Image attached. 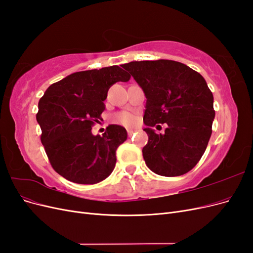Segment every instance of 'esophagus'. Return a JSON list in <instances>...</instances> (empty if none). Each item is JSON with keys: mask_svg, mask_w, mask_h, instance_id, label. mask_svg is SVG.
Wrapping results in <instances>:
<instances>
[{"mask_svg": "<svg viewBox=\"0 0 253 253\" xmlns=\"http://www.w3.org/2000/svg\"><path fill=\"white\" fill-rule=\"evenodd\" d=\"M135 134V131L134 129H127V135L131 137V136H133Z\"/></svg>", "mask_w": 253, "mask_h": 253, "instance_id": "1", "label": "esophagus"}]
</instances>
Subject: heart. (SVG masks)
Listing matches in <instances>:
<instances>
[{
    "label": "heart",
    "mask_w": 253,
    "mask_h": 253,
    "mask_svg": "<svg viewBox=\"0 0 253 253\" xmlns=\"http://www.w3.org/2000/svg\"><path fill=\"white\" fill-rule=\"evenodd\" d=\"M116 120L121 125L126 126H131L135 125L136 117L131 113L124 112V113H120V114L117 115Z\"/></svg>",
    "instance_id": "b5f03b06"
}]
</instances>
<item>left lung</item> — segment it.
I'll list each match as a JSON object with an SVG mask.
<instances>
[{"mask_svg": "<svg viewBox=\"0 0 253 253\" xmlns=\"http://www.w3.org/2000/svg\"><path fill=\"white\" fill-rule=\"evenodd\" d=\"M122 67L147 98L143 131L149 141L142 155L149 169L168 177L192 170L208 145L215 117L213 95L203 76L172 60L133 61ZM157 123L168 125L164 134L152 129Z\"/></svg>", "mask_w": 253, "mask_h": 253, "instance_id": "left-lung-1", "label": "left lung"}]
</instances>
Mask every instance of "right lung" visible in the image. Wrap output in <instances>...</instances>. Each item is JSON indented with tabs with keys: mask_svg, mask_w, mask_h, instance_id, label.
Instances as JSON below:
<instances>
[{
	"mask_svg": "<svg viewBox=\"0 0 253 253\" xmlns=\"http://www.w3.org/2000/svg\"><path fill=\"white\" fill-rule=\"evenodd\" d=\"M129 78L117 65L77 72L51 84L40 99L41 142L53 170L67 180L94 185L113 172L126 129L111 125L102 136H95L91 127L101 119L109 88Z\"/></svg>",
	"mask_w": 253,
	"mask_h": 253,
	"instance_id": "1",
	"label": "right lung"
}]
</instances>
